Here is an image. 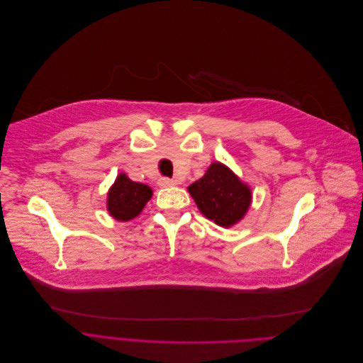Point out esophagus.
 <instances>
[{"mask_svg":"<svg viewBox=\"0 0 363 363\" xmlns=\"http://www.w3.org/2000/svg\"><path fill=\"white\" fill-rule=\"evenodd\" d=\"M159 186L163 187V189L164 187H172V186H174V182L169 177H162V179H159Z\"/></svg>","mask_w":363,"mask_h":363,"instance_id":"esophagus-1","label":"esophagus"}]
</instances>
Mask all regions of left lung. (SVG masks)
<instances>
[{
  "mask_svg": "<svg viewBox=\"0 0 363 363\" xmlns=\"http://www.w3.org/2000/svg\"><path fill=\"white\" fill-rule=\"evenodd\" d=\"M189 193L207 219L223 228L238 223L252 200L250 189L222 163H213L201 179L189 186Z\"/></svg>",
  "mask_w": 363,
  "mask_h": 363,
  "instance_id": "1",
  "label": "left lung"
}]
</instances>
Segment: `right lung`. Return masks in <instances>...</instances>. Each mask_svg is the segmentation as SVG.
Masks as SVG:
<instances>
[{"label":"right lung","instance_id":"add662e5","mask_svg":"<svg viewBox=\"0 0 363 363\" xmlns=\"http://www.w3.org/2000/svg\"><path fill=\"white\" fill-rule=\"evenodd\" d=\"M152 194L153 190L147 184L131 182L125 174H120L108 191V211L117 220H131L140 214Z\"/></svg>","mask_w":363,"mask_h":363}]
</instances>
